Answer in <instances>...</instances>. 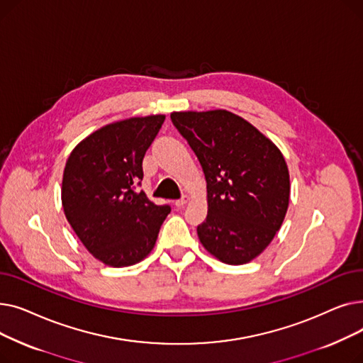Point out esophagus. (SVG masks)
Wrapping results in <instances>:
<instances>
[{
	"mask_svg": "<svg viewBox=\"0 0 363 363\" xmlns=\"http://www.w3.org/2000/svg\"><path fill=\"white\" fill-rule=\"evenodd\" d=\"M188 201H189V197H188V196H184V197H181L179 200L175 201V206H177V207H182V206H185Z\"/></svg>",
	"mask_w": 363,
	"mask_h": 363,
	"instance_id": "obj_1",
	"label": "esophagus"
}]
</instances>
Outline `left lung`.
Segmentation results:
<instances>
[{
    "label": "left lung",
    "instance_id": "obj_1",
    "mask_svg": "<svg viewBox=\"0 0 363 363\" xmlns=\"http://www.w3.org/2000/svg\"><path fill=\"white\" fill-rule=\"evenodd\" d=\"M207 182V218L197 226L204 249L223 263L257 257L282 225L290 201L289 167L279 148L228 110L174 111Z\"/></svg>",
    "mask_w": 363,
    "mask_h": 363
}]
</instances>
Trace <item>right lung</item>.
Instances as JSON below:
<instances>
[{
	"instance_id": "obj_1",
	"label": "right lung",
	"mask_w": 363,
	"mask_h": 363,
	"mask_svg": "<svg viewBox=\"0 0 363 363\" xmlns=\"http://www.w3.org/2000/svg\"><path fill=\"white\" fill-rule=\"evenodd\" d=\"M164 118L151 114L106 125L76 145L66 162V219L85 249L113 268L147 257L170 213V206H157L135 189L144 177L145 151Z\"/></svg>"
}]
</instances>
